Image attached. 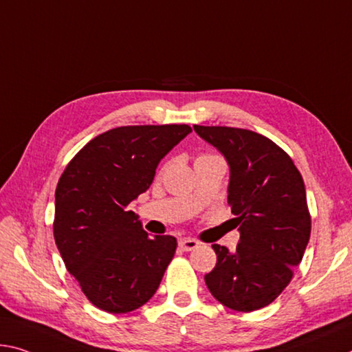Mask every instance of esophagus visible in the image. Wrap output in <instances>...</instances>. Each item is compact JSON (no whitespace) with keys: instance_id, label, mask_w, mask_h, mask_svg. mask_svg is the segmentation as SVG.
Wrapping results in <instances>:
<instances>
[{"instance_id":"1","label":"esophagus","mask_w":352,"mask_h":352,"mask_svg":"<svg viewBox=\"0 0 352 352\" xmlns=\"http://www.w3.org/2000/svg\"><path fill=\"white\" fill-rule=\"evenodd\" d=\"M178 244H180V248L183 250L189 252V250H194L199 246V241H196V239H192V238H183V239H180V243Z\"/></svg>"}]
</instances>
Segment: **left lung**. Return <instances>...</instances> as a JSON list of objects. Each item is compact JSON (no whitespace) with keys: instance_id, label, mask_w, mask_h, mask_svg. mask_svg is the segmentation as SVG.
<instances>
[{"instance_id":"1","label":"left lung","mask_w":352,"mask_h":352,"mask_svg":"<svg viewBox=\"0 0 352 352\" xmlns=\"http://www.w3.org/2000/svg\"><path fill=\"white\" fill-rule=\"evenodd\" d=\"M194 131L227 161V199L239 226L233 252L213 244L217 261L205 283L228 309L258 310L285 289L309 244L304 180L293 160L258 133L200 125Z\"/></svg>"}]
</instances>
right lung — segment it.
<instances>
[{"label":"right lung","mask_w":352,"mask_h":352,"mask_svg":"<svg viewBox=\"0 0 352 352\" xmlns=\"http://www.w3.org/2000/svg\"><path fill=\"white\" fill-rule=\"evenodd\" d=\"M188 125L119 126L87 142L56 188L54 241L91 302L128 314L153 296L177 249L150 236L128 206L152 185L160 161L191 133Z\"/></svg>","instance_id":"right-lung-1"}]
</instances>
